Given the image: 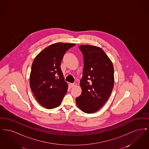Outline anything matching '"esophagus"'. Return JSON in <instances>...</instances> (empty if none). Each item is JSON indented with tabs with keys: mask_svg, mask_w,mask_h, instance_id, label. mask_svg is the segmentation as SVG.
<instances>
[{
	"mask_svg": "<svg viewBox=\"0 0 149 149\" xmlns=\"http://www.w3.org/2000/svg\"><path fill=\"white\" fill-rule=\"evenodd\" d=\"M70 85L71 86V88H73L74 86H75L77 85V83H70Z\"/></svg>",
	"mask_w": 149,
	"mask_h": 149,
	"instance_id": "34e87169",
	"label": "esophagus"
}]
</instances>
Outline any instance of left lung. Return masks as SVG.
I'll return each mask as SVG.
<instances>
[{
  "label": "left lung",
  "mask_w": 149,
  "mask_h": 149,
  "mask_svg": "<svg viewBox=\"0 0 149 149\" xmlns=\"http://www.w3.org/2000/svg\"><path fill=\"white\" fill-rule=\"evenodd\" d=\"M83 55L84 69L80 85L81 95L76 98L78 108L86 113L99 110L109 97L114 86L113 64L101 48L79 46Z\"/></svg>",
  "instance_id": "8db88e82"
}]
</instances>
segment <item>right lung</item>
Returning <instances> with one entry per match:
<instances>
[{"mask_svg": "<svg viewBox=\"0 0 149 149\" xmlns=\"http://www.w3.org/2000/svg\"><path fill=\"white\" fill-rule=\"evenodd\" d=\"M74 43L52 44L36 57L29 77L31 89L37 102L47 109L58 106L67 92L60 65L65 53Z\"/></svg>", "mask_w": 149, "mask_h": 149, "instance_id": "right-lung-1", "label": "right lung"}]
</instances>
